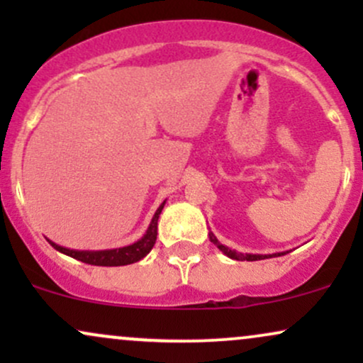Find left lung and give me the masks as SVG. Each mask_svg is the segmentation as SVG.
Masks as SVG:
<instances>
[{
	"mask_svg": "<svg viewBox=\"0 0 363 363\" xmlns=\"http://www.w3.org/2000/svg\"><path fill=\"white\" fill-rule=\"evenodd\" d=\"M210 240L216 245V247L220 249V251L225 254V256H228L230 259H237V261H259V259H268V257L283 256V254L289 252V251H286V252H274V254H242V252H235V251H232V249H228L227 245L220 244L218 239H216V237L211 234V232H210Z\"/></svg>",
	"mask_w": 363,
	"mask_h": 363,
	"instance_id": "obj_1",
	"label": "left lung"
}]
</instances>
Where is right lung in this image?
I'll use <instances>...</instances> for the list:
<instances>
[{
    "label": "right lung",
    "mask_w": 363,
    "mask_h": 363,
    "mask_svg": "<svg viewBox=\"0 0 363 363\" xmlns=\"http://www.w3.org/2000/svg\"><path fill=\"white\" fill-rule=\"evenodd\" d=\"M165 201L162 203L160 206L157 208L155 215H153L152 223H150L147 234H145L138 242L126 245V247H119V249H107V251H74V249H66L62 245H57L51 242L48 239V242L52 245L56 251H60L66 256L74 257V259L86 262V264H94V266H126V264H133V262L143 259L147 254L152 251V247L155 245L157 240V225H158V216H160L162 210H164Z\"/></svg>",
    "instance_id": "right-lung-1"
}]
</instances>
